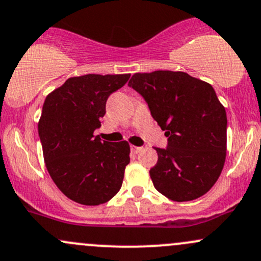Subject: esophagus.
<instances>
[{"mask_svg":"<svg viewBox=\"0 0 261 261\" xmlns=\"http://www.w3.org/2000/svg\"><path fill=\"white\" fill-rule=\"evenodd\" d=\"M131 150H133L134 152L138 153V152H140L142 150V146H134V145H133V146H131Z\"/></svg>","mask_w":261,"mask_h":261,"instance_id":"34e87169","label":"esophagus"}]
</instances>
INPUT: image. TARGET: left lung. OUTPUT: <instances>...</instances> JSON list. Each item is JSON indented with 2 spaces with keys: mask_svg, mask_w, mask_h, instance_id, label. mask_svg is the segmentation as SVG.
Instances as JSON below:
<instances>
[{
  "mask_svg": "<svg viewBox=\"0 0 261 261\" xmlns=\"http://www.w3.org/2000/svg\"><path fill=\"white\" fill-rule=\"evenodd\" d=\"M128 86L167 138L165 149L155 147L158 164L150 170L156 190L179 202L206 194L226 156V112L213 86L180 71L135 73Z\"/></svg>",
  "mask_w": 261,
  "mask_h": 261,
  "instance_id": "8db88e82",
  "label": "left lung"
}]
</instances>
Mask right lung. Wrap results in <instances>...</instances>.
I'll list each match as a JSON object with an SVG mask.
<instances>
[{"instance_id":"right-lung-1","label":"right lung","mask_w":261,"mask_h":261,"mask_svg":"<svg viewBox=\"0 0 261 261\" xmlns=\"http://www.w3.org/2000/svg\"><path fill=\"white\" fill-rule=\"evenodd\" d=\"M130 75L71 77L46 97L38 135L51 179L68 199L82 205L108 202L121 189L130 163L126 141L94 135L106 114V101Z\"/></svg>"}]
</instances>
